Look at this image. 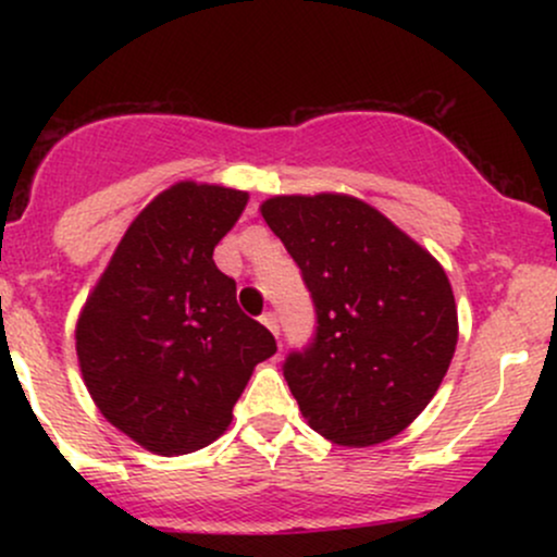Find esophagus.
<instances>
[{
  "mask_svg": "<svg viewBox=\"0 0 557 557\" xmlns=\"http://www.w3.org/2000/svg\"><path fill=\"white\" fill-rule=\"evenodd\" d=\"M261 324H264V327L270 330L274 337H280V322H277V314H274V311H264V314H261Z\"/></svg>",
  "mask_w": 557,
  "mask_h": 557,
  "instance_id": "1",
  "label": "esophagus"
}]
</instances>
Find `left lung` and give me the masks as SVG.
I'll list each match as a JSON object with an SVG mask.
<instances>
[{
	"label": "left lung",
	"mask_w": 557,
	"mask_h": 557,
	"mask_svg": "<svg viewBox=\"0 0 557 557\" xmlns=\"http://www.w3.org/2000/svg\"><path fill=\"white\" fill-rule=\"evenodd\" d=\"M261 216L314 300V337L283 363L304 419L337 445L395 437L434 398L456 354L445 270L354 196H274Z\"/></svg>",
	"instance_id": "obj_1"
}]
</instances>
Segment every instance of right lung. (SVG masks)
Segmentation results:
<instances>
[{"mask_svg":"<svg viewBox=\"0 0 557 557\" xmlns=\"http://www.w3.org/2000/svg\"><path fill=\"white\" fill-rule=\"evenodd\" d=\"M246 201L222 185H172L133 220L83 306L75 348L88 393L159 456L214 443L253 367L277 350L212 259Z\"/></svg>","mask_w":557,"mask_h":557,"instance_id":"obj_1","label":"right lung"}]
</instances>
